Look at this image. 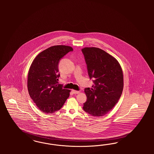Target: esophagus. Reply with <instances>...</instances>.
Here are the masks:
<instances>
[{
	"instance_id": "obj_1",
	"label": "esophagus",
	"mask_w": 154,
	"mask_h": 154,
	"mask_svg": "<svg viewBox=\"0 0 154 154\" xmlns=\"http://www.w3.org/2000/svg\"><path fill=\"white\" fill-rule=\"evenodd\" d=\"M72 92H73V93L75 94H77L79 93V91H77V90H73Z\"/></svg>"
}]
</instances>
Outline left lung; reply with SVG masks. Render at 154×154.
I'll list each match as a JSON object with an SVG mask.
<instances>
[{
  "instance_id": "left-lung-1",
  "label": "left lung",
  "mask_w": 154,
  "mask_h": 154,
  "mask_svg": "<svg viewBox=\"0 0 154 154\" xmlns=\"http://www.w3.org/2000/svg\"><path fill=\"white\" fill-rule=\"evenodd\" d=\"M92 88H85L87 97L83 109L91 116H103L118 102L123 90V73L116 59L100 48L82 49Z\"/></svg>"
}]
</instances>
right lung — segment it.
Wrapping results in <instances>:
<instances>
[{
  "label": "right lung",
  "instance_id": "obj_1",
  "mask_svg": "<svg viewBox=\"0 0 154 154\" xmlns=\"http://www.w3.org/2000/svg\"><path fill=\"white\" fill-rule=\"evenodd\" d=\"M72 47L64 45L50 47L34 59L28 72L29 95L38 108L43 113L59 110L69 97L70 90L58 84L59 63Z\"/></svg>",
  "mask_w": 154,
  "mask_h": 154
}]
</instances>
